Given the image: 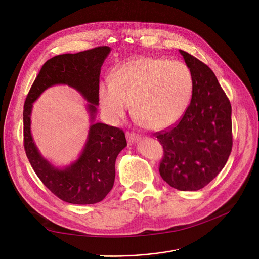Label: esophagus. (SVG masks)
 Listing matches in <instances>:
<instances>
[{"label": "esophagus", "instance_id": "obj_1", "mask_svg": "<svg viewBox=\"0 0 259 259\" xmlns=\"http://www.w3.org/2000/svg\"><path fill=\"white\" fill-rule=\"evenodd\" d=\"M126 139H127V141H128V143H129L130 145H133V144L138 143V142H140V141L142 140V138L140 137V135L133 134V133H129V132L126 133Z\"/></svg>", "mask_w": 259, "mask_h": 259}]
</instances>
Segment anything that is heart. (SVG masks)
Here are the masks:
<instances>
[{"instance_id": "b5f03b06", "label": "heart", "mask_w": 259, "mask_h": 259, "mask_svg": "<svg viewBox=\"0 0 259 259\" xmlns=\"http://www.w3.org/2000/svg\"><path fill=\"white\" fill-rule=\"evenodd\" d=\"M193 89V76L181 61L141 57L120 64L111 77L99 86L98 97L105 116L112 124L131 108L142 124L152 130L178 122L187 110Z\"/></svg>"}]
</instances>
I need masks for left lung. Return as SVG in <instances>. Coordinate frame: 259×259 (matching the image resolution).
Here are the masks:
<instances>
[{"mask_svg": "<svg viewBox=\"0 0 259 259\" xmlns=\"http://www.w3.org/2000/svg\"><path fill=\"white\" fill-rule=\"evenodd\" d=\"M193 76L192 99L180 120L157 139L164 147L159 173L181 191H196L213 181L232 151V108L210 68L180 50Z\"/></svg>", "mask_w": 259, "mask_h": 259, "instance_id": "obj_1", "label": "left lung"}]
</instances>
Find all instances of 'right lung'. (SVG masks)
I'll use <instances>...</instances> for the list:
<instances>
[{"label":"right lung","instance_id":"right-lung-1","mask_svg":"<svg viewBox=\"0 0 259 259\" xmlns=\"http://www.w3.org/2000/svg\"><path fill=\"white\" fill-rule=\"evenodd\" d=\"M110 51V47L103 46L51 58L43 65L24 105V147L30 165L54 195L74 205L97 203L110 192L116 157L127 146L122 130L95 121L101 68ZM57 84H67L79 92L89 103L87 107L91 116L83 150L65 167L54 166L40 155L31 134L33 103L45 90Z\"/></svg>","mask_w":259,"mask_h":259}]
</instances>
